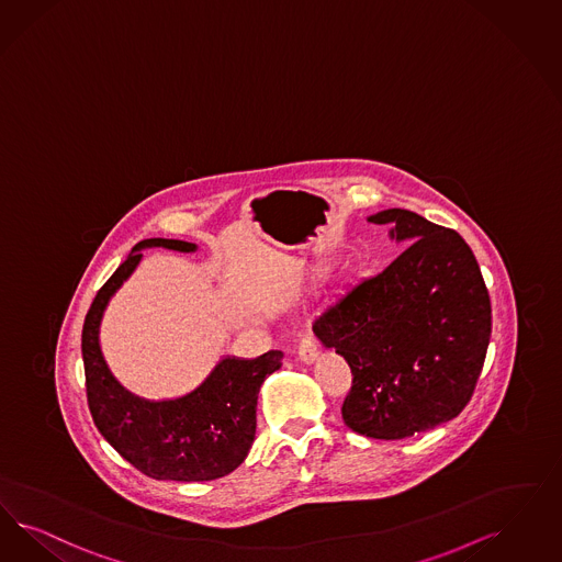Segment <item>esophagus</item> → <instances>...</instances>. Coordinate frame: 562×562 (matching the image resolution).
Instances as JSON below:
<instances>
[{
  "mask_svg": "<svg viewBox=\"0 0 562 562\" xmlns=\"http://www.w3.org/2000/svg\"><path fill=\"white\" fill-rule=\"evenodd\" d=\"M317 355H319V347H317L315 338L311 336L310 331H305L301 342H299V357H301V361L313 363L317 359Z\"/></svg>",
  "mask_w": 562,
  "mask_h": 562,
  "instance_id": "34e87169",
  "label": "esophagus"
}]
</instances>
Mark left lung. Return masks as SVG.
<instances>
[{
	"mask_svg": "<svg viewBox=\"0 0 562 562\" xmlns=\"http://www.w3.org/2000/svg\"><path fill=\"white\" fill-rule=\"evenodd\" d=\"M407 245L386 270L340 294L313 322L347 359L345 424L375 440H403L457 417L484 368L492 307L461 234L408 210L369 215Z\"/></svg>",
	"mask_w": 562,
	"mask_h": 562,
	"instance_id": "obj_1",
	"label": "left lung"
}]
</instances>
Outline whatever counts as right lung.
I'll return each instance as SVG.
<instances>
[{
	"instance_id": "add662e5",
	"label": "right lung",
	"mask_w": 562,
	"mask_h": 562,
	"mask_svg": "<svg viewBox=\"0 0 562 562\" xmlns=\"http://www.w3.org/2000/svg\"><path fill=\"white\" fill-rule=\"evenodd\" d=\"M194 252L196 245L147 238L99 289L82 326L87 401L101 436L120 457L154 480L210 482L228 475L249 454L257 427V394L263 380L282 368V350L257 359L224 357L193 392L172 401H147L117 382L99 347L103 311L135 271L143 249Z\"/></svg>"
}]
</instances>
